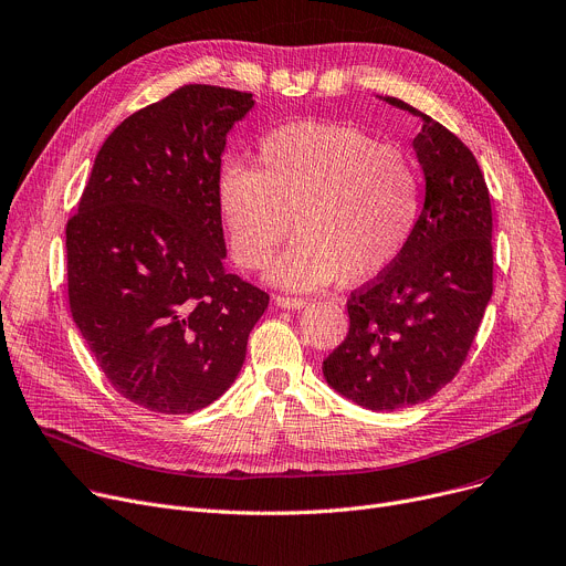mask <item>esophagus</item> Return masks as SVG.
Returning a JSON list of instances; mask_svg holds the SVG:
<instances>
[{
	"label": "esophagus",
	"mask_w": 566,
	"mask_h": 566,
	"mask_svg": "<svg viewBox=\"0 0 566 566\" xmlns=\"http://www.w3.org/2000/svg\"><path fill=\"white\" fill-rule=\"evenodd\" d=\"M275 305L280 310H303L305 300L303 297H289V295H275Z\"/></svg>",
	"instance_id": "1"
}]
</instances>
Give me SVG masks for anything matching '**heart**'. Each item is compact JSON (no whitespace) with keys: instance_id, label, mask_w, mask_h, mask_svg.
<instances>
[{"instance_id":"b5f03b06","label":"heart","mask_w":566,"mask_h":566,"mask_svg":"<svg viewBox=\"0 0 566 566\" xmlns=\"http://www.w3.org/2000/svg\"><path fill=\"white\" fill-rule=\"evenodd\" d=\"M259 168L224 161L216 202L234 259L266 266L293 228L297 239L271 282L318 289L342 275L370 280L407 245L421 211V177L396 147L329 123H293L259 140Z\"/></svg>"}]
</instances>
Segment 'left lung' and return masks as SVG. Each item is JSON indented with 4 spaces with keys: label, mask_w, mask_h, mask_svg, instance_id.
<instances>
[{
    "label": "left lung",
    "mask_w": 566,
    "mask_h": 566,
    "mask_svg": "<svg viewBox=\"0 0 566 566\" xmlns=\"http://www.w3.org/2000/svg\"><path fill=\"white\" fill-rule=\"evenodd\" d=\"M423 127L413 153L426 198L389 269L348 300L346 342L325 361V382L375 411L432 398L455 378L492 300V202L471 149L398 97H380Z\"/></svg>",
    "instance_id": "8db88e82"
}]
</instances>
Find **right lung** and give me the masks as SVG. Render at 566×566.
I'll use <instances>...</instances> for the list:
<instances>
[{
	"label": "right lung",
	"instance_id": "add662e5",
	"mask_svg": "<svg viewBox=\"0 0 566 566\" xmlns=\"http://www.w3.org/2000/svg\"><path fill=\"white\" fill-rule=\"evenodd\" d=\"M252 93L181 86L108 134L67 220L70 312L106 380L159 413L232 387L269 293L224 273L216 179Z\"/></svg>",
	"mask_w": 566,
	"mask_h": 566
}]
</instances>
